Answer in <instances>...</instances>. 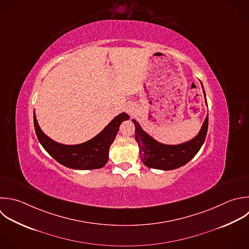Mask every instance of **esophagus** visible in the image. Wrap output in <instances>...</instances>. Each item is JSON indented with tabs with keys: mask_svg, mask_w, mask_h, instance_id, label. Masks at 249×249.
<instances>
[{
	"mask_svg": "<svg viewBox=\"0 0 249 249\" xmlns=\"http://www.w3.org/2000/svg\"><path fill=\"white\" fill-rule=\"evenodd\" d=\"M125 111H126L128 114L132 115V114H134V112H135V106L132 105V104H127V105L125 106Z\"/></svg>",
	"mask_w": 249,
	"mask_h": 249,
	"instance_id": "34e87169",
	"label": "esophagus"
}]
</instances>
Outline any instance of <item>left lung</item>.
I'll list each match as a JSON object with an SVG mask.
<instances>
[{
  "label": "left lung",
  "mask_w": 249,
  "mask_h": 249,
  "mask_svg": "<svg viewBox=\"0 0 249 249\" xmlns=\"http://www.w3.org/2000/svg\"><path fill=\"white\" fill-rule=\"evenodd\" d=\"M203 94L205 96L204 89ZM205 103L207 104L206 98ZM132 123L135 125V140L138 143L142 162L151 168L172 170L189 162L201 148L207 133L208 115L197 135L192 140L178 145L160 143L146 133L135 120H132Z\"/></svg>",
  "instance_id": "left-lung-1"
}]
</instances>
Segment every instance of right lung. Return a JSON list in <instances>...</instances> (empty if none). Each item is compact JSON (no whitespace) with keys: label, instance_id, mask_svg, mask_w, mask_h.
Segmentation results:
<instances>
[{"label":"right lung","instance_id":"add662e5","mask_svg":"<svg viewBox=\"0 0 249 249\" xmlns=\"http://www.w3.org/2000/svg\"><path fill=\"white\" fill-rule=\"evenodd\" d=\"M129 119L125 113L114 118L109 124L90 140L77 145H64L47 136L38 124L34 112V126L37 137L45 150L62 165L79 170L103 167L109 159V149L114 142L119 127Z\"/></svg>","mask_w":249,"mask_h":249}]
</instances>
